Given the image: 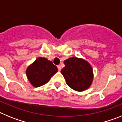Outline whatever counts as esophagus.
Here are the masks:
<instances>
[{
    "label": "esophagus",
    "instance_id": "esophagus-1",
    "mask_svg": "<svg viewBox=\"0 0 122 122\" xmlns=\"http://www.w3.org/2000/svg\"><path fill=\"white\" fill-rule=\"evenodd\" d=\"M57 68H58V70H59V71H61V70H62V68H61V66H60V65H58Z\"/></svg>",
    "mask_w": 122,
    "mask_h": 122
}]
</instances>
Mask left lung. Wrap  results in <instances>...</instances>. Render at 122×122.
Wrapping results in <instances>:
<instances>
[{"label": "left lung", "instance_id": "8db88e82", "mask_svg": "<svg viewBox=\"0 0 122 122\" xmlns=\"http://www.w3.org/2000/svg\"><path fill=\"white\" fill-rule=\"evenodd\" d=\"M65 67L61 73L69 87L77 92L89 89L93 79V68L87 60L76 57L64 61Z\"/></svg>", "mask_w": 122, "mask_h": 122}]
</instances>
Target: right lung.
<instances>
[{
	"label": "right lung",
	"instance_id": "right-lung-1",
	"mask_svg": "<svg viewBox=\"0 0 122 122\" xmlns=\"http://www.w3.org/2000/svg\"><path fill=\"white\" fill-rule=\"evenodd\" d=\"M58 71L57 67L45 57H38L26 69V76L32 86L38 87L49 82Z\"/></svg>",
	"mask_w": 122,
	"mask_h": 122
}]
</instances>
